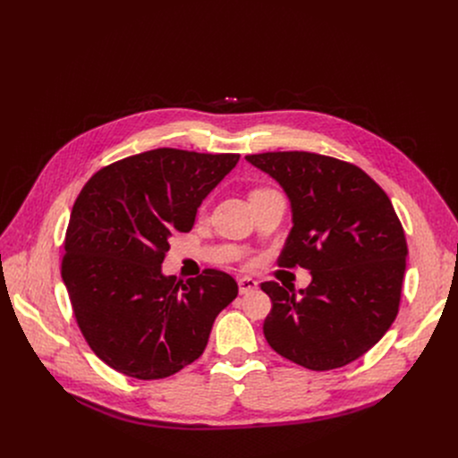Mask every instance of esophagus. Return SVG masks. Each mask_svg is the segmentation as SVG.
<instances>
[{
  "mask_svg": "<svg viewBox=\"0 0 458 458\" xmlns=\"http://www.w3.org/2000/svg\"><path fill=\"white\" fill-rule=\"evenodd\" d=\"M257 288V281L251 279V277H242L239 279V293L241 295H246L250 292H253Z\"/></svg>",
  "mask_w": 458,
  "mask_h": 458,
  "instance_id": "1",
  "label": "esophagus"
}]
</instances>
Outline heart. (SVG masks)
Segmentation results:
<instances>
[{
  "mask_svg": "<svg viewBox=\"0 0 458 458\" xmlns=\"http://www.w3.org/2000/svg\"><path fill=\"white\" fill-rule=\"evenodd\" d=\"M255 191H257V190H255Z\"/></svg>",
  "mask_w": 458,
  "mask_h": 458,
  "instance_id": "obj_1",
  "label": "heart"
}]
</instances>
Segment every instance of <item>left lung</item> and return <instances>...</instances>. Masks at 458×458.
<instances>
[{"label":"left lung","instance_id":"obj_1","mask_svg":"<svg viewBox=\"0 0 458 458\" xmlns=\"http://www.w3.org/2000/svg\"><path fill=\"white\" fill-rule=\"evenodd\" d=\"M292 203L277 265L306 268L308 288L260 284L272 299L263 332L284 359L313 371L346 366L394 324L406 272L404 228L386 191L359 166L311 152L246 156Z\"/></svg>","mask_w":458,"mask_h":458}]
</instances>
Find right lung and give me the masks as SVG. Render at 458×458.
<instances>
[{
    "label": "right lung",
    "instance_id": "obj_1",
    "mask_svg": "<svg viewBox=\"0 0 458 458\" xmlns=\"http://www.w3.org/2000/svg\"><path fill=\"white\" fill-rule=\"evenodd\" d=\"M239 154L156 148L96 172L72 207L61 277L80 330L115 371L165 378L199 359L232 276L208 268L181 281L161 265L175 232H190L207 195Z\"/></svg>",
    "mask_w": 458,
    "mask_h": 458
}]
</instances>
